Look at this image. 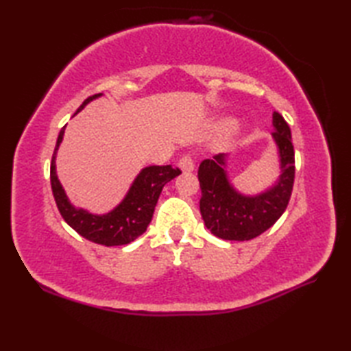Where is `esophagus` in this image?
<instances>
[{
    "mask_svg": "<svg viewBox=\"0 0 351 351\" xmlns=\"http://www.w3.org/2000/svg\"><path fill=\"white\" fill-rule=\"evenodd\" d=\"M178 166H180V169L184 171V173H190V171L195 170V160H193V156L190 154H187L180 160Z\"/></svg>",
    "mask_w": 351,
    "mask_h": 351,
    "instance_id": "34e87169",
    "label": "esophagus"
}]
</instances>
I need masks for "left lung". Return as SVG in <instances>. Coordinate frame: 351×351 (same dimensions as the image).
I'll list each match as a JSON object with an SVG mask.
<instances>
[{
	"mask_svg": "<svg viewBox=\"0 0 351 351\" xmlns=\"http://www.w3.org/2000/svg\"><path fill=\"white\" fill-rule=\"evenodd\" d=\"M273 138L278 145L282 175L273 187L256 196H244L229 182L226 154L204 160L197 170L200 214L211 232L230 241H247L271 228L287 210L294 184V146L291 130L278 111L273 113Z\"/></svg>",
	"mask_w": 351,
	"mask_h": 351,
	"instance_id": "1",
	"label": "left lung"
}]
</instances>
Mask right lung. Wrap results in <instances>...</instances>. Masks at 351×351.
<instances>
[{
	"label": "right lung",
	"mask_w": 351,
	"mask_h": 351,
	"mask_svg": "<svg viewBox=\"0 0 351 351\" xmlns=\"http://www.w3.org/2000/svg\"><path fill=\"white\" fill-rule=\"evenodd\" d=\"M102 93L88 96L81 104L78 111L83 110L88 102L99 98ZM64 134V126L58 134L57 145L51 160V189L54 195L56 204L62 217L68 225L84 237L86 240L102 245H123L130 244L137 237L146 232L149 223L152 220L155 205L158 202L161 190L169 181L181 173L180 169L171 166H149L145 167L134 180L130 191L125 199L113 211L107 214L96 215L90 214L83 208H75L58 181L56 173V155L60 146Z\"/></svg>",
	"instance_id": "1"
}]
</instances>
